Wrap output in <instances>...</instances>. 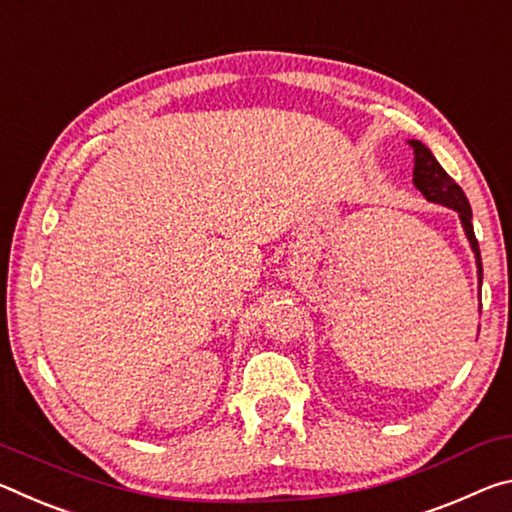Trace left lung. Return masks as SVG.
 I'll use <instances>...</instances> for the list:
<instances>
[{
	"instance_id": "left-lung-1",
	"label": "left lung",
	"mask_w": 512,
	"mask_h": 512,
	"mask_svg": "<svg viewBox=\"0 0 512 512\" xmlns=\"http://www.w3.org/2000/svg\"><path fill=\"white\" fill-rule=\"evenodd\" d=\"M408 145L413 147V154H415V170H413L415 188L420 190L426 199L433 201V204L454 208L458 213L460 224H463L465 229V236L474 251L476 274H479V288H481V281H483L481 251H479V242H476V236H474L472 208H469V201L465 197L463 188H460L445 170H442V165L435 161V156L431 154L429 147L422 145L420 140H408Z\"/></svg>"
}]
</instances>
